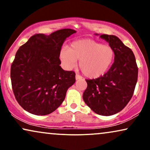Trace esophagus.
Listing matches in <instances>:
<instances>
[{
	"instance_id": "34e87169",
	"label": "esophagus",
	"mask_w": 150,
	"mask_h": 150,
	"mask_svg": "<svg viewBox=\"0 0 150 150\" xmlns=\"http://www.w3.org/2000/svg\"><path fill=\"white\" fill-rule=\"evenodd\" d=\"M83 79V77H82L81 76H80L79 74L76 75V80H80V79Z\"/></svg>"
}]
</instances>
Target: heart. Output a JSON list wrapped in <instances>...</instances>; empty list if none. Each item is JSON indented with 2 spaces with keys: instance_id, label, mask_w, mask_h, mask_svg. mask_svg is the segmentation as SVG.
<instances>
[{
  "instance_id": "heart-1",
  "label": "heart",
  "mask_w": 150,
  "mask_h": 150,
  "mask_svg": "<svg viewBox=\"0 0 150 150\" xmlns=\"http://www.w3.org/2000/svg\"><path fill=\"white\" fill-rule=\"evenodd\" d=\"M111 46L91 39H84L71 43L69 48L63 47L59 52L61 64L71 69L80 60L79 66L86 76L97 79L104 75L111 66L115 59Z\"/></svg>"
}]
</instances>
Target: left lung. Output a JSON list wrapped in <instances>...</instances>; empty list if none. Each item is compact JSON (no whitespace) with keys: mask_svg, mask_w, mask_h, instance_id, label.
<instances>
[{"mask_svg":"<svg viewBox=\"0 0 150 150\" xmlns=\"http://www.w3.org/2000/svg\"><path fill=\"white\" fill-rule=\"evenodd\" d=\"M115 50L114 63L103 76L86 80L83 93L87 105L100 115L109 116L121 111L132 98L138 79V67L133 52L117 37L100 36Z\"/></svg>","mask_w":150,"mask_h":150,"instance_id":"1","label":"left lung"}]
</instances>
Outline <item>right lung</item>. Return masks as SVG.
<instances>
[{
	"label": "right lung",
	"mask_w": 150,
	"mask_h": 150,
	"mask_svg": "<svg viewBox=\"0 0 150 150\" xmlns=\"http://www.w3.org/2000/svg\"><path fill=\"white\" fill-rule=\"evenodd\" d=\"M75 33L63 28L49 35L35 34L18 50L11 66V85L26 111L46 115L62 104L76 74L61 68L59 52L65 39Z\"/></svg>",
	"instance_id": "1"
}]
</instances>
